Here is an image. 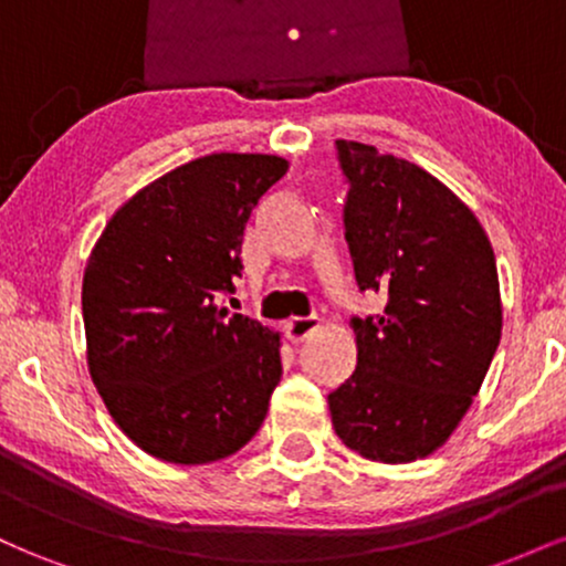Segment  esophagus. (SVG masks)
Returning a JSON list of instances; mask_svg holds the SVG:
<instances>
[{"instance_id": "34e87169", "label": "esophagus", "mask_w": 566, "mask_h": 566, "mask_svg": "<svg viewBox=\"0 0 566 566\" xmlns=\"http://www.w3.org/2000/svg\"><path fill=\"white\" fill-rule=\"evenodd\" d=\"M319 316H295V319H290L284 324V329H287V337L292 343H301L308 337L311 333H316L319 329Z\"/></svg>"}]
</instances>
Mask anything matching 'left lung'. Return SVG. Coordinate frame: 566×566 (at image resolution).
<instances>
[{"label": "left lung", "mask_w": 566, "mask_h": 566, "mask_svg": "<svg viewBox=\"0 0 566 566\" xmlns=\"http://www.w3.org/2000/svg\"><path fill=\"white\" fill-rule=\"evenodd\" d=\"M359 290L386 295L354 316L356 369L327 396L348 450L375 463L437 452L482 388L503 329L495 252L463 199L412 161L337 140Z\"/></svg>", "instance_id": "left-lung-1"}]
</instances>
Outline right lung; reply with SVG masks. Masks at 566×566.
<instances>
[{"label":"right lung","instance_id":"right-lung-1","mask_svg":"<svg viewBox=\"0 0 566 566\" xmlns=\"http://www.w3.org/2000/svg\"><path fill=\"white\" fill-rule=\"evenodd\" d=\"M276 154H207L114 212L82 279L87 369L122 433L178 465L216 463L263 426L282 335L220 308L244 226L287 172Z\"/></svg>","mask_w":566,"mask_h":566}]
</instances>
